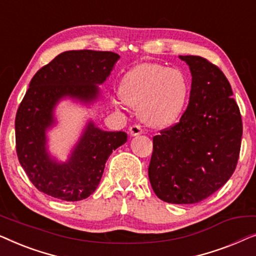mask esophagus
<instances>
[{
  "label": "esophagus",
  "instance_id": "esophagus-1",
  "mask_svg": "<svg viewBox=\"0 0 256 256\" xmlns=\"http://www.w3.org/2000/svg\"><path fill=\"white\" fill-rule=\"evenodd\" d=\"M129 132H130L132 136H138L140 134H142L143 129L140 124H134V126H132L130 129H129Z\"/></svg>",
  "mask_w": 256,
  "mask_h": 256
}]
</instances>
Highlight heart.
<instances>
[{
    "label": "heart",
    "mask_w": 256,
    "mask_h": 256,
    "mask_svg": "<svg viewBox=\"0 0 256 256\" xmlns=\"http://www.w3.org/2000/svg\"><path fill=\"white\" fill-rule=\"evenodd\" d=\"M120 96L138 107V116L152 127L171 124L180 116L188 96V82L180 70L141 64L122 79Z\"/></svg>",
    "instance_id": "1"
}]
</instances>
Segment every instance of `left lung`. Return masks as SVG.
I'll return each instance as SVG.
<instances>
[{"instance_id":"obj_1","label":"left lung","mask_w":256,"mask_h":256,"mask_svg":"<svg viewBox=\"0 0 256 256\" xmlns=\"http://www.w3.org/2000/svg\"><path fill=\"white\" fill-rule=\"evenodd\" d=\"M180 58L191 71L190 100L180 122L154 136L148 174L163 202L194 204L233 174L242 120L232 87L218 66L199 56Z\"/></svg>"}]
</instances>
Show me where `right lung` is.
<instances>
[{"label":"right lung","mask_w":256,"mask_h":256,"mask_svg":"<svg viewBox=\"0 0 256 256\" xmlns=\"http://www.w3.org/2000/svg\"><path fill=\"white\" fill-rule=\"evenodd\" d=\"M120 56L110 51L73 50L38 70L15 118L16 152L31 183L43 194L66 202L90 197L99 185L108 157L127 142L124 132H104L88 122L70 160L58 163L46 150V129L62 98L85 104L96 100Z\"/></svg>","instance_id":"obj_1"}]
</instances>
